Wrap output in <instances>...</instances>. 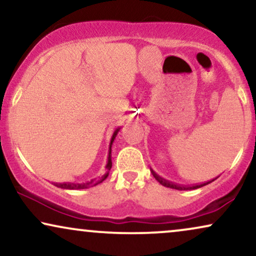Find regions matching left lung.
I'll list each match as a JSON object with an SVG mask.
<instances>
[{
  "instance_id": "1",
  "label": "left lung",
  "mask_w": 256,
  "mask_h": 256,
  "mask_svg": "<svg viewBox=\"0 0 256 256\" xmlns=\"http://www.w3.org/2000/svg\"><path fill=\"white\" fill-rule=\"evenodd\" d=\"M150 172H152V176H154L155 178H156L158 182H160V184H161L162 186H164V187H168V188L178 189V190H192V189H198V188L204 187V186H206V184H210V182H213V181L215 180V178H214V180L208 181V182H204V184H195V186H189V187H186V186L175 184H172V182H169V181H167V180H164V178H162L161 176H158V175L156 172H155L154 170H152V169H150Z\"/></svg>"
}]
</instances>
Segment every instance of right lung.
Here are the masks:
<instances>
[{"instance_id": "add662e5", "label": "right lung", "mask_w": 256, "mask_h": 256, "mask_svg": "<svg viewBox=\"0 0 256 256\" xmlns=\"http://www.w3.org/2000/svg\"><path fill=\"white\" fill-rule=\"evenodd\" d=\"M121 128H116L115 132H112V136L110 138V144H109V152H108V160H107V164H106V172L104 175H102L101 178H94V180H90L88 182H84V184H72V182H63V184H55L56 187L58 188H62V189H86V188H89V187H94V186L101 184V182H104L106 178H108L109 175V170H110L112 168V142H114L116 135H118V132H120Z\"/></svg>"}]
</instances>
